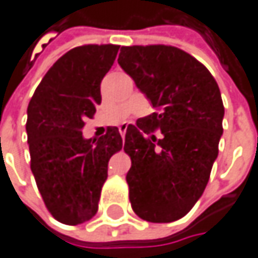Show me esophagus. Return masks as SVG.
Segmentation results:
<instances>
[{
	"instance_id": "obj_1",
	"label": "esophagus",
	"mask_w": 258,
	"mask_h": 258,
	"mask_svg": "<svg viewBox=\"0 0 258 258\" xmlns=\"http://www.w3.org/2000/svg\"><path fill=\"white\" fill-rule=\"evenodd\" d=\"M126 126L123 124V126H119V132H120V135H122V138H124V135H126Z\"/></svg>"
}]
</instances>
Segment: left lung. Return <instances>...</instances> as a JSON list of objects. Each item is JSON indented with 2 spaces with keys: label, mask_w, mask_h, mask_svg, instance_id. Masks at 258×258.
I'll list each match as a JSON object with an SVG mask.
<instances>
[{
  "label": "left lung",
  "mask_w": 258,
  "mask_h": 258,
  "mask_svg": "<svg viewBox=\"0 0 258 258\" xmlns=\"http://www.w3.org/2000/svg\"><path fill=\"white\" fill-rule=\"evenodd\" d=\"M117 62L157 110L126 129L132 209L148 222H173L200 199L218 157L225 113L219 87L174 46H122ZM155 128L161 140L145 136Z\"/></svg>",
  "instance_id": "obj_1"
}]
</instances>
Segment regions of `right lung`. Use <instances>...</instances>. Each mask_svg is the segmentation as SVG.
I'll list each match as a JSON object with an SVG mask.
<instances>
[{
    "mask_svg": "<svg viewBox=\"0 0 258 258\" xmlns=\"http://www.w3.org/2000/svg\"><path fill=\"white\" fill-rule=\"evenodd\" d=\"M117 45L74 47L53 63L27 109L30 168L46 208L67 225L90 221L98 209L110 157L122 149L111 126L96 139L83 136L84 120L101 103L100 84L119 52Z\"/></svg>",
    "mask_w": 258,
    "mask_h": 258,
    "instance_id": "1",
    "label": "right lung"
}]
</instances>
